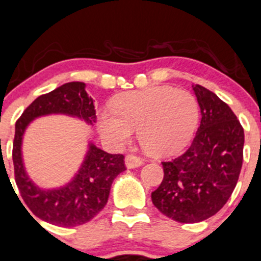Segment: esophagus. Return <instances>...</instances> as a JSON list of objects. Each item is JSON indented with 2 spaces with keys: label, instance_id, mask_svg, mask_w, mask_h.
Returning a JSON list of instances; mask_svg holds the SVG:
<instances>
[{
  "label": "esophagus",
  "instance_id": "34e87169",
  "mask_svg": "<svg viewBox=\"0 0 261 261\" xmlns=\"http://www.w3.org/2000/svg\"><path fill=\"white\" fill-rule=\"evenodd\" d=\"M144 164V160L139 156L135 155H127L125 158V165L127 169H135V167L141 166Z\"/></svg>",
  "mask_w": 261,
  "mask_h": 261
}]
</instances>
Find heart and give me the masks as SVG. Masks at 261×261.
I'll return each instance as SVG.
<instances>
[{
    "label": "heart",
    "instance_id": "heart-1",
    "mask_svg": "<svg viewBox=\"0 0 261 261\" xmlns=\"http://www.w3.org/2000/svg\"><path fill=\"white\" fill-rule=\"evenodd\" d=\"M110 110L98 112L101 135L114 145L126 144L138 130L141 146L152 155H169L182 149L199 122V103L186 90L153 86L123 92Z\"/></svg>",
    "mask_w": 261,
    "mask_h": 261
}]
</instances>
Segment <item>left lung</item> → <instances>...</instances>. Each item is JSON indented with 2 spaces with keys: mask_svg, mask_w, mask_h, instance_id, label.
Listing matches in <instances>:
<instances>
[{
  "mask_svg": "<svg viewBox=\"0 0 261 261\" xmlns=\"http://www.w3.org/2000/svg\"><path fill=\"white\" fill-rule=\"evenodd\" d=\"M201 112L195 139L185 153L163 163L164 179L152 204L175 221L200 223L215 215L231 196L243 165L244 128L214 92L194 86Z\"/></svg>",
  "mask_w": 261,
  "mask_h": 261,
  "instance_id": "8db88e82",
  "label": "left lung"
}]
</instances>
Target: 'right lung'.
<instances>
[{"mask_svg": "<svg viewBox=\"0 0 261 261\" xmlns=\"http://www.w3.org/2000/svg\"><path fill=\"white\" fill-rule=\"evenodd\" d=\"M48 115H66L94 125V100L86 92V85L79 81L67 82L48 94L38 96L24 110L16 122L13 140L16 184L24 204L38 219L57 226H79L94 219L105 207L112 182L126 170L123 155L109 153L89 141L84 160L68 182L57 188H41L27 174L22 142L30 123Z\"/></svg>", "mask_w": 261, "mask_h": 261, "instance_id": "obj_1", "label": "right lung"}]
</instances>
